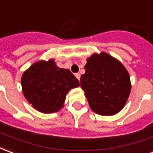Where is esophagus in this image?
Wrapping results in <instances>:
<instances>
[{
  "mask_svg": "<svg viewBox=\"0 0 153 153\" xmlns=\"http://www.w3.org/2000/svg\"><path fill=\"white\" fill-rule=\"evenodd\" d=\"M75 76H76V78L78 79L79 81H80V78H81V75H80V73H76V74H75Z\"/></svg>",
  "mask_w": 153,
  "mask_h": 153,
  "instance_id": "obj_1",
  "label": "esophagus"
}]
</instances>
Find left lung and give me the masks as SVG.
<instances>
[{
	"label": "left lung",
	"instance_id": "obj_1",
	"mask_svg": "<svg viewBox=\"0 0 153 153\" xmlns=\"http://www.w3.org/2000/svg\"><path fill=\"white\" fill-rule=\"evenodd\" d=\"M81 86L91 109L100 115H114L125 105L131 91L130 76L119 60L105 53L87 58Z\"/></svg>",
	"mask_w": 153,
	"mask_h": 153
}]
</instances>
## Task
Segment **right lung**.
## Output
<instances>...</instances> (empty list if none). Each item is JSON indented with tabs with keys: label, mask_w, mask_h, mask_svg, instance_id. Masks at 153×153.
<instances>
[{
	"label": "right lung",
	"mask_w": 153,
	"mask_h": 153,
	"mask_svg": "<svg viewBox=\"0 0 153 153\" xmlns=\"http://www.w3.org/2000/svg\"><path fill=\"white\" fill-rule=\"evenodd\" d=\"M21 85L25 99L33 108L49 114L60 110L67 94L80 83L69 69L58 68L53 59H50L30 66L21 77Z\"/></svg>",
	"instance_id": "obj_1"
}]
</instances>
